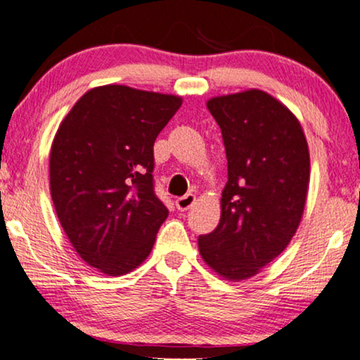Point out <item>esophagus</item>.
Returning <instances> with one entry per match:
<instances>
[{
  "label": "esophagus",
  "mask_w": 360,
  "mask_h": 360,
  "mask_svg": "<svg viewBox=\"0 0 360 360\" xmlns=\"http://www.w3.org/2000/svg\"><path fill=\"white\" fill-rule=\"evenodd\" d=\"M195 202V195L194 194H186L183 198L176 199V207L179 211H188L189 207H193V204Z\"/></svg>",
  "instance_id": "obj_1"
}]
</instances>
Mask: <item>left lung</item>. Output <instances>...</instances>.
Instances as JSON below:
<instances>
[{
    "mask_svg": "<svg viewBox=\"0 0 360 360\" xmlns=\"http://www.w3.org/2000/svg\"><path fill=\"white\" fill-rule=\"evenodd\" d=\"M221 127L227 183L221 221L199 236V252L217 274L249 279L288 248L302 219L311 159L302 126L261 89L207 101Z\"/></svg>",
    "mask_w": 360,
    "mask_h": 360,
    "instance_id": "obj_1",
    "label": "left lung"
}]
</instances>
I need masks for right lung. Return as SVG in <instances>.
Masks as SVG:
<instances>
[{
    "instance_id": "add662e5",
    "label": "right lung",
    "mask_w": 360,
    "mask_h": 360,
    "mask_svg": "<svg viewBox=\"0 0 360 360\" xmlns=\"http://www.w3.org/2000/svg\"><path fill=\"white\" fill-rule=\"evenodd\" d=\"M183 99L122 84L89 89L49 154L58 219L86 264L122 276L144 262L167 207L154 194L153 146Z\"/></svg>"
}]
</instances>
